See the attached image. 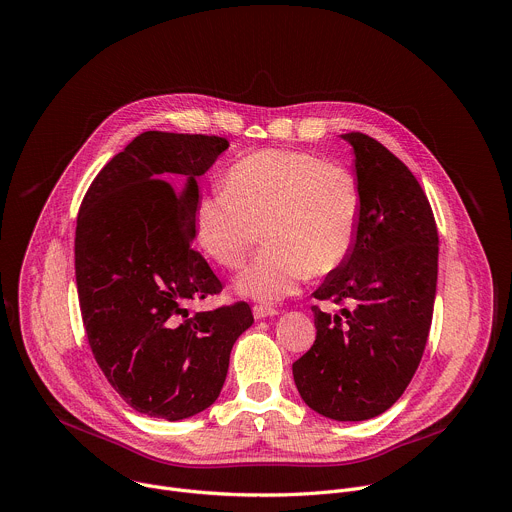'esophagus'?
I'll list each match as a JSON object with an SVG mask.
<instances>
[{"label":"esophagus","instance_id":"34e87169","mask_svg":"<svg viewBox=\"0 0 512 512\" xmlns=\"http://www.w3.org/2000/svg\"><path fill=\"white\" fill-rule=\"evenodd\" d=\"M277 313H279L277 309H273V307H267V305H255V307H253V317H255V319L273 317V315H277Z\"/></svg>","mask_w":512,"mask_h":512}]
</instances>
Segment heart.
<instances>
[{
    "mask_svg": "<svg viewBox=\"0 0 512 512\" xmlns=\"http://www.w3.org/2000/svg\"><path fill=\"white\" fill-rule=\"evenodd\" d=\"M360 189L350 170L303 150H259L237 160L225 187L193 209L197 247L227 269L243 265L259 223L267 247L239 275L241 295L277 303L313 275L342 265L360 225Z\"/></svg>",
    "mask_w": 512,
    "mask_h": 512,
    "instance_id": "1",
    "label": "heart"
}]
</instances>
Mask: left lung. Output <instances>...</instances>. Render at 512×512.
Masks as SVG:
<instances>
[{
  "label": "left lung",
  "mask_w": 512,
  "mask_h": 512,
  "mask_svg": "<svg viewBox=\"0 0 512 512\" xmlns=\"http://www.w3.org/2000/svg\"><path fill=\"white\" fill-rule=\"evenodd\" d=\"M342 138L354 150L358 237L313 297L348 301L352 309H342V318L311 307L317 335L293 364V380L317 414L360 422L386 412L418 370L434 311L438 231L420 183L400 158L362 132Z\"/></svg>",
  "instance_id": "8db88e82"
}]
</instances>
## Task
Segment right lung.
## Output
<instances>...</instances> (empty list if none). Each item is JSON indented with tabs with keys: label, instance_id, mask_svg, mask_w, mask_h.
I'll return each mask as SVG.
<instances>
[{
	"label": "right lung",
	"instance_id": "obj_1",
	"mask_svg": "<svg viewBox=\"0 0 512 512\" xmlns=\"http://www.w3.org/2000/svg\"><path fill=\"white\" fill-rule=\"evenodd\" d=\"M229 148L219 136L148 130L90 185L76 223L74 263L88 344L110 386L140 414L177 422L221 394L245 301L197 311L223 283L191 247L197 179Z\"/></svg>",
	"mask_w": 512,
	"mask_h": 512
}]
</instances>
